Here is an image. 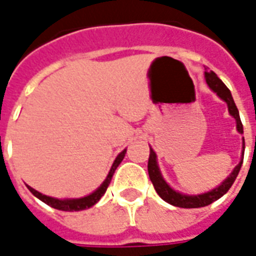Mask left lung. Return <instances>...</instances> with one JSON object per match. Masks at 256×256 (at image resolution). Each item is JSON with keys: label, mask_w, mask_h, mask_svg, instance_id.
I'll list each match as a JSON object with an SVG mask.
<instances>
[{"label": "left lung", "mask_w": 256, "mask_h": 256, "mask_svg": "<svg viewBox=\"0 0 256 256\" xmlns=\"http://www.w3.org/2000/svg\"><path fill=\"white\" fill-rule=\"evenodd\" d=\"M204 78H206V82L210 86V89L215 92L228 104L229 114L236 119L237 132L242 134V123L240 120L238 110H237L236 104L233 101L230 90L226 88V84L216 76V74L214 71H206L204 72ZM242 150H244V138H242ZM242 158H244V152H242ZM242 160H240V163L234 167V170L232 172L230 176L226 178L220 186H216V188L207 193L193 194V196L176 192L174 189L168 186V184L162 177L160 170H159V166H158V162H156V154L154 152L152 148H150V159H148V174H150V181H152L154 186H155V190L164 202L172 204V206H176V207H181V208H198V207H204V206H208V204L214 203L215 200L222 198L230 189V186L234 182V180H236L237 174H238L240 168H242Z\"/></svg>", "instance_id": "1"}]
</instances>
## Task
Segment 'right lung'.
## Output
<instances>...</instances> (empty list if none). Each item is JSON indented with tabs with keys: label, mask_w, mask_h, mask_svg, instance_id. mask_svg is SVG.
Here are the masks:
<instances>
[{
	"label": "right lung",
	"mask_w": 256,
	"mask_h": 256,
	"mask_svg": "<svg viewBox=\"0 0 256 256\" xmlns=\"http://www.w3.org/2000/svg\"><path fill=\"white\" fill-rule=\"evenodd\" d=\"M124 154H126V150H122L119 155L116 156V159L114 162V164H112L111 170L108 172V176H106V181L101 184L100 188L94 190L93 193H90L89 196H84V198H64V200H60V198H49L46 194H42L36 189H32L31 186L27 185V188L30 189V192L38 198L40 200H42L44 203H46L48 206H50L56 210H62V211H80V210H86L90 208L92 206H94L101 198H102V194L106 193V188H108V185L111 182L112 176H114V172L116 170V167L120 164V162L123 160V158H124Z\"/></svg>",
	"instance_id": "obj_1"
}]
</instances>
